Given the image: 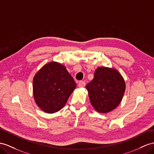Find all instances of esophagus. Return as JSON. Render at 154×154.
I'll use <instances>...</instances> for the list:
<instances>
[{"label": "esophagus", "instance_id": "esophagus-1", "mask_svg": "<svg viewBox=\"0 0 154 154\" xmlns=\"http://www.w3.org/2000/svg\"><path fill=\"white\" fill-rule=\"evenodd\" d=\"M86 83L84 81H80L79 82V87H84Z\"/></svg>", "mask_w": 154, "mask_h": 154}]
</instances>
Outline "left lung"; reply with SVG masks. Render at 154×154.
Returning a JSON list of instances; mask_svg holds the SVG:
<instances>
[{
	"label": "left lung",
	"instance_id": "8db88e82",
	"mask_svg": "<svg viewBox=\"0 0 154 154\" xmlns=\"http://www.w3.org/2000/svg\"><path fill=\"white\" fill-rule=\"evenodd\" d=\"M86 88L93 107L97 112L107 113L120 104L125 92V84L116 69L99 67Z\"/></svg>",
	"mask_w": 154,
	"mask_h": 154
}]
</instances>
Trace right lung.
I'll list each match as a JSON object with an SVG mask.
<instances>
[{
    "instance_id": "obj_1",
    "label": "right lung",
    "mask_w": 154,
    "mask_h": 154,
    "mask_svg": "<svg viewBox=\"0 0 154 154\" xmlns=\"http://www.w3.org/2000/svg\"><path fill=\"white\" fill-rule=\"evenodd\" d=\"M76 82L57 62H49L39 69L33 79V94L38 107L47 113L58 112L64 107Z\"/></svg>"
}]
</instances>
